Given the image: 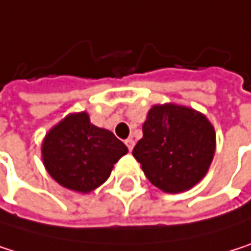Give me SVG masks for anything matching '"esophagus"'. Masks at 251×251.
Wrapping results in <instances>:
<instances>
[{
  "label": "esophagus",
  "instance_id": "obj_1",
  "mask_svg": "<svg viewBox=\"0 0 251 251\" xmlns=\"http://www.w3.org/2000/svg\"><path fill=\"white\" fill-rule=\"evenodd\" d=\"M125 144H126V147H128V150L131 151V150L134 149V146H135V141H134L132 138H128V140H125Z\"/></svg>",
  "mask_w": 251,
  "mask_h": 251
}]
</instances>
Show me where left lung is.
<instances>
[{"instance_id": "obj_1", "label": "left lung", "mask_w": 251, "mask_h": 251, "mask_svg": "<svg viewBox=\"0 0 251 251\" xmlns=\"http://www.w3.org/2000/svg\"><path fill=\"white\" fill-rule=\"evenodd\" d=\"M215 129L199 111L175 104L154 105L132 150L149 181L165 193L194 187L215 154Z\"/></svg>"}]
</instances>
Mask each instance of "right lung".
<instances>
[{
    "instance_id": "obj_1",
    "label": "right lung",
    "mask_w": 251,
    "mask_h": 251,
    "mask_svg": "<svg viewBox=\"0 0 251 251\" xmlns=\"http://www.w3.org/2000/svg\"><path fill=\"white\" fill-rule=\"evenodd\" d=\"M128 149L110 131L97 128L86 113L70 114L54 126L42 144L48 174L63 187L89 193L100 187Z\"/></svg>"
}]
</instances>
